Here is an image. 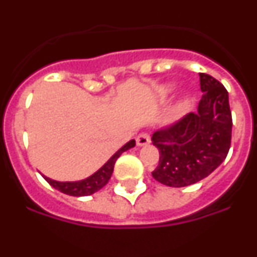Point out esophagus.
Instances as JSON below:
<instances>
[{
  "mask_svg": "<svg viewBox=\"0 0 257 257\" xmlns=\"http://www.w3.org/2000/svg\"><path fill=\"white\" fill-rule=\"evenodd\" d=\"M151 143V136L148 133H142L138 138H136V144L139 147H144V145H148Z\"/></svg>",
  "mask_w": 257,
  "mask_h": 257,
  "instance_id": "esophagus-1",
  "label": "esophagus"
}]
</instances>
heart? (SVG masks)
<instances>
[{
	"instance_id": "obj_1",
	"label": "heart",
	"mask_w": 257,
	"mask_h": 257,
	"mask_svg": "<svg viewBox=\"0 0 257 257\" xmlns=\"http://www.w3.org/2000/svg\"><path fill=\"white\" fill-rule=\"evenodd\" d=\"M174 88H175V85H169L167 86V91H172Z\"/></svg>"
}]
</instances>
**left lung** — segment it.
<instances>
[{
	"label": "left lung",
	"instance_id": "8db88e82",
	"mask_svg": "<svg viewBox=\"0 0 257 257\" xmlns=\"http://www.w3.org/2000/svg\"><path fill=\"white\" fill-rule=\"evenodd\" d=\"M203 92L196 113L152 136L160 162L152 176L167 187L181 188L207 178L228 156L231 112L226 88L210 74L199 73Z\"/></svg>",
	"mask_w": 257,
	"mask_h": 257
}]
</instances>
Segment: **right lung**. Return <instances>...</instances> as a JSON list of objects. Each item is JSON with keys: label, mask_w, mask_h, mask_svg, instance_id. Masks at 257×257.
Returning a JSON list of instances; mask_svg holds the SVG:
<instances>
[{"label": "right lung", "mask_w": 257, "mask_h": 257, "mask_svg": "<svg viewBox=\"0 0 257 257\" xmlns=\"http://www.w3.org/2000/svg\"><path fill=\"white\" fill-rule=\"evenodd\" d=\"M134 147H135V140H130L128 143H126L119 151L115 152V153L109 158V161L103 166V167H100L95 174H92L91 176H88V178L83 179V180L56 181L47 178V176H44V179L51 185V187L60 190V192L64 193V194H68V196H91V194L96 193L97 190H100L101 188L105 187L106 183H108L109 179H110V176H112L113 169H114V163L115 161H117L118 157L121 156L123 152L134 148Z\"/></svg>", "instance_id": "add662e5"}]
</instances>
